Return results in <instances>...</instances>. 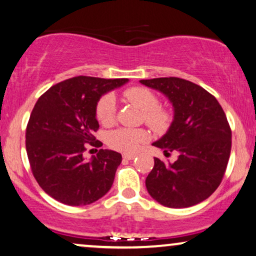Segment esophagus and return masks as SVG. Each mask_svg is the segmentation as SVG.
<instances>
[{"instance_id":"34e87169","label":"esophagus","mask_w":256,"mask_h":256,"mask_svg":"<svg viewBox=\"0 0 256 256\" xmlns=\"http://www.w3.org/2000/svg\"><path fill=\"white\" fill-rule=\"evenodd\" d=\"M134 157H136L134 154H122V158H124V160H134Z\"/></svg>"}]
</instances>
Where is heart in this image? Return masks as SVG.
<instances>
[{"instance_id": "obj_1", "label": "heart", "mask_w": 256, "mask_h": 256, "mask_svg": "<svg viewBox=\"0 0 256 256\" xmlns=\"http://www.w3.org/2000/svg\"><path fill=\"white\" fill-rule=\"evenodd\" d=\"M122 96L128 102L143 111L144 122L156 132H164L172 122V114L169 110L162 108L158 96L145 87H130L122 92ZM117 116V102L112 94H105L96 104V118L102 125H111ZM148 134L143 128H119L110 132L108 144L110 148L122 152H134L142 144L146 143Z\"/></svg>"}]
</instances>
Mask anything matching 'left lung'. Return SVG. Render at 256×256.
<instances>
[{
  "instance_id": "left-lung-1",
  "label": "left lung",
  "mask_w": 256,
  "mask_h": 256,
  "mask_svg": "<svg viewBox=\"0 0 256 256\" xmlns=\"http://www.w3.org/2000/svg\"><path fill=\"white\" fill-rule=\"evenodd\" d=\"M140 84L163 93L174 108L169 130L154 146L178 152L174 163L154 158L145 180L148 192L168 208H188L208 198L227 169L232 130L214 96L180 78H156Z\"/></svg>"
}]
</instances>
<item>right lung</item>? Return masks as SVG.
<instances>
[{"label":"right lung","mask_w":256,"mask_h":256,"mask_svg":"<svg viewBox=\"0 0 256 256\" xmlns=\"http://www.w3.org/2000/svg\"><path fill=\"white\" fill-rule=\"evenodd\" d=\"M128 79L76 76L52 86L35 104L26 130L32 171L44 192L67 206H87L111 189L122 154L100 148L90 160L86 144L102 146L96 104Z\"/></svg>","instance_id":"obj_1"}]
</instances>
